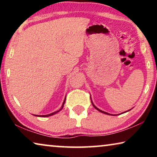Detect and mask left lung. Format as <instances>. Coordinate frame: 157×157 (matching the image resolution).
<instances>
[{
    "label": "left lung",
    "instance_id": "obj_1",
    "mask_svg": "<svg viewBox=\"0 0 157 157\" xmlns=\"http://www.w3.org/2000/svg\"><path fill=\"white\" fill-rule=\"evenodd\" d=\"M91 102H92V105H93V106H94V108L95 109H97L98 111H99L100 112H101V113H105V114H107V115H111V116H115L114 115V114H111V113H107V112H105V111H102V110H100V109H98V107H96L95 106V105L94 104V103H93V102H92V100H91ZM131 109H129V110H128V111H127L126 112H127V111H130ZM124 112H125V111H124Z\"/></svg>",
    "mask_w": 157,
    "mask_h": 157
}]
</instances>
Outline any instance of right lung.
<instances>
[{"mask_svg": "<svg viewBox=\"0 0 157 157\" xmlns=\"http://www.w3.org/2000/svg\"><path fill=\"white\" fill-rule=\"evenodd\" d=\"M65 101H66V97H65V98H64V100H63V104H62V107L60 108V109H59V110L57 111H55V112L51 113H50V114H47V115H34V114H33V115L35 116H37V117H48V116H52V115H55V114H56L57 113H58V112H59V111H60L62 109L63 107V105H64Z\"/></svg>", "mask_w": 157, "mask_h": 157, "instance_id": "1", "label": "right lung"}]
</instances>
